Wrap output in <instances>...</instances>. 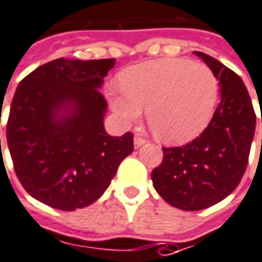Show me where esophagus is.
I'll return each mask as SVG.
<instances>
[{
  "mask_svg": "<svg viewBox=\"0 0 262 262\" xmlns=\"http://www.w3.org/2000/svg\"><path fill=\"white\" fill-rule=\"evenodd\" d=\"M133 143H135V147H140V146H143L144 143H146V139H143V137L140 136H136L135 137V140H133Z\"/></svg>",
  "mask_w": 262,
  "mask_h": 262,
  "instance_id": "obj_1",
  "label": "esophagus"
}]
</instances>
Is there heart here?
<instances>
[{"label": "heart", "instance_id": "obj_1", "mask_svg": "<svg viewBox=\"0 0 262 262\" xmlns=\"http://www.w3.org/2000/svg\"><path fill=\"white\" fill-rule=\"evenodd\" d=\"M113 111L126 125L143 109L151 132L167 143H186L207 127L219 100V79L204 63L183 58L142 62L109 89Z\"/></svg>", "mask_w": 262, "mask_h": 262}]
</instances>
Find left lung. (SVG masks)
<instances>
[{"label": "left lung", "mask_w": 262, "mask_h": 262, "mask_svg": "<svg viewBox=\"0 0 262 262\" xmlns=\"http://www.w3.org/2000/svg\"><path fill=\"white\" fill-rule=\"evenodd\" d=\"M194 54L217 76L220 102L200 136L180 147H163V162L151 171L163 200L186 211L214 206L233 193L246 173L255 132V112L243 79L213 56Z\"/></svg>", "instance_id": "8db88e82"}]
</instances>
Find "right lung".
<instances>
[{
    "instance_id": "obj_1",
    "label": "right lung",
    "mask_w": 262,
    "mask_h": 262,
    "mask_svg": "<svg viewBox=\"0 0 262 262\" xmlns=\"http://www.w3.org/2000/svg\"><path fill=\"white\" fill-rule=\"evenodd\" d=\"M115 59L41 65L16 88L7 123L14 170L29 195L49 207H88L109 187L133 151V135L109 136L100 93ZM1 149V139H0Z\"/></svg>"
}]
</instances>
